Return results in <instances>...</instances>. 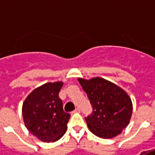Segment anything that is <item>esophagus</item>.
I'll use <instances>...</instances> for the list:
<instances>
[{
	"mask_svg": "<svg viewBox=\"0 0 155 155\" xmlns=\"http://www.w3.org/2000/svg\"><path fill=\"white\" fill-rule=\"evenodd\" d=\"M81 112V110H80V108H76L75 110H74V112L73 113H80Z\"/></svg>",
	"mask_w": 155,
	"mask_h": 155,
	"instance_id": "1",
	"label": "esophagus"
}]
</instances>
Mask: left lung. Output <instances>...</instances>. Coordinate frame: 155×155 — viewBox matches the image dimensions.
<instances>
[{
	"instance_id": "8db88e82",
	"label": "left lung",
	"mask_w": 155,
	"mask_h": 155,
	"mask_svg": "<svg viewBox=\"0 0 155 155\" xmlns=\"http://www.w3.org/2000/svg\"><path fill=\"white\" fill-rule=\"evenodd\" d=\"M78 81L93 107L91 115L85 118L89 130L102 139H111L120 134L129 124L133 113L129 94L103 78H78Z\"/></svg>"
}]
</instances>
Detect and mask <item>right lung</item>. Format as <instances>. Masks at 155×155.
Wrapping results in <instances>:
<instances>
[{
    "label": "right lung",
    "instance_id": "right-lung-1",
    "mask_svg": "<svg viewBox=\"0 0 155 155\" xmlns=\"http://www.w3.org/2000/svg\"><path fill=\"white\" fill-rule=\"evenodd\" d=\"M62 81L46 83L35 88L22 105L25 126L43 142H55L66 132L71 114L64 113L59 92Z\"/></svg>",
    "mask_w": 155,
    "mask_h": 155
}]
</instances>
